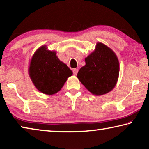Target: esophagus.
<instances>
[{"label":"esophagus","instance_id":"34e87169","mask_svg":"<svg viewBox=\"0 0 149 149\" xmlns=\"http://www.w3.org/2000/svg\"><path fill=\"white\" fill-rule=\"evenodd\" d=\"M77 72H78V69L74 68V70H73V73H74V75H76L77 74Z\"/></svg>","mask_w":149,"mask_h":149}]
</instances>
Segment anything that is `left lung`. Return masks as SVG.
Listing matches in <instances>:
<instances>
[{
    "instance_id": "8db88e82",
    "label": "left lung",
    "mask_w": 149,
    "mask_h": 149,
    "mask_svg": "<svg viewBox=\"0 0 149 149\" xmlns=\"http://www.w3.org/2000/svg\"><path fill=\"white\" fill-rule=\"evenodd\" d=\"M85 65L77 77L89 92L95 95L107 94L114 89L119 76V61L113 50L101 42L87 58Z\"/></svg>"
}]
</instances>
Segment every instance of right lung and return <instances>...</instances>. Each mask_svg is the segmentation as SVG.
Instances as JSON below:
<instances>
[{
	"label": "right lung",
	"instance_id": "add662e5",
	"mask_svg": "<svg viewBox=\"0 0 149 149\" xmlns=\"http://www.w3.org/2000/svg\"><path fill=\"white\" fill-rule=\"evenodd\" d=\"M73 72L60 61L56 51H50L42 46L33 55L29 75L35 87L46 95H54L62 89L68 77Z\"/></svg>",
	"mask_w": 149,
	"mask_h": 149
}]
</instances>
